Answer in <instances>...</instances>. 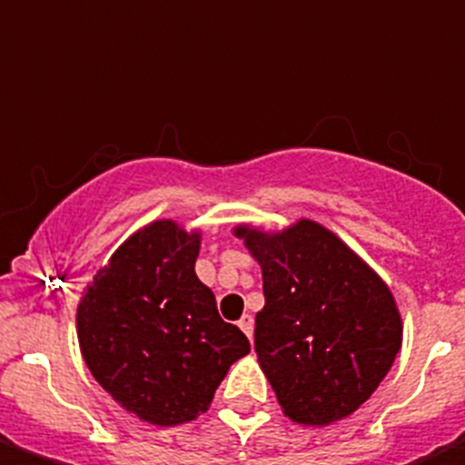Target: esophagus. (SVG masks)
<instances>
[{"label": "esophagus", "mask_w": 465, "mask_h": 465, "mask_svg": "<svg viewBox=\"0 0 465 465\" xmlns=\"http://www.w3.org/2000/svg\"><path fill=\"white\" fill-rule=\"evenodd\" d=\"M237 324H240L242 331H244V334L252 339V336H253V317L252 315H242L240 322H237Z\"/></svg>", "instance_id": "1"}]
</instances>
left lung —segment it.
<instances>
[{
  "label": "left lung",
  "mask_w": 465,
  "mask_h": 465,
  "mask_svg": "<svg viewBox=\"0 0 465 465\" xmlns=\"http://www.w3.org/2000/svg\"><path fill=\"white\" fill-rule=\"evenodd\" d=\"M263 272L253 348L284 416L329 426L371 398L402 346L391 287L336 232L311 218L282 230L240 223Z\"/></svg>",
  "instance_id": "obj_1"
}]
</instances>
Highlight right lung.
I'll return each instance as SVG.
<instances>
[{"label":"right lung","mask_w":465,"mask_h":465,"mask_svg":"<svg viewBox=\"0 0 465 465\" xmlns=\"http://www.w3.org/2000/svg\"><path fill=\"white\" fill-rule=\"evenodd\" d=\"M202 232L160 218L126 237L86 284L77 339L103 391L150 426H178L209 410L247 336L221 320L194 272Z\"/></svg>","instance_id":"obj_1"}]
</instances>
